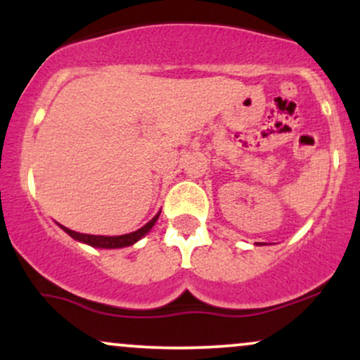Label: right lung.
<instances>
[{"label":"right lung","instance_id":"add662e5","mask_svg":"<svg viewBox=\"0 0 360 360\" xmlns=\"http://www.w3.org/2000/svg\"><path fill=\"white\" fill-rule=\"evenodd\" d=\"M160 212L152 218L147 225H143L142 229L135 230L131 233H125V235H117V237H105V235H89V233H79V232H74V230L65 229V226L59 225L65 233L71 235L74 240L82 242V243H88L91 247H98V249H122V247H128V245H134L135 242H139L140 238L146 237V235L150 232L152 226L155 225L157 218H159Z\"/></svg>","mask_w":360,"mask_h":360}]
</instances>
